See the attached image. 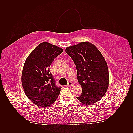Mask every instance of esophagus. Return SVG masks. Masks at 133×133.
Returning a JSON list of instances; mask_svg holds the SVG:
<instances>
[{
	"label": "esophagus",
	"instance_id": "obj_1",
	"mask_svg": "<svg viewBox=\"0 0 133 133\" xmlns=\"http://www.w3.org/2000/svg\"><path fill=\"white\" fill-rule=\"evenodd\" d=\"M67 86L68 87H73V86H74V84L72 83L71 82H69L68 83Z\"/></svg>",
	"mask_w": 133,
	"mask_h": 133
}]
</instances>
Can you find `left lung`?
Wrapping results in <instances>:
<instances>
[{"label": "left lung", "instance_id": "1", "mask_svg": "<svg viewBox=\"0 0 133 133\" xmlns=\"http://www.w3.org/2000/svg\"><path fill=\"white\" fill-rule=\"evenodd\" d=\"M66 53L73 59L77 70L78 81L82 86L79 101L91 105L106 93L109 75L105 59L98 48L89 42L67 47Z\"/></svg>", "mask_w": 133, "mask_h": 133}]
</instances>
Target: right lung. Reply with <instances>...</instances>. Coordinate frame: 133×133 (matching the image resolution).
Returning <instances> with one entry per match:
<instances>
[{
	"label": "right lung",
	"mask_w": 133,
	"mask_h": 133,
	"mask_svg": "<svg viewBox=\"0 0 133 133\" xmlns=\"http://www.w3.org/2000/svg\"><path fill=\"white\" fill-rule=\"evenodd\" d=\"M63 51L61 48L44 42L39 44L25 60L22 74V85L27 97L38 107L50 106L60 94L61 87L55 85L49 66Z\"/></svg>",
	"instance_id": "right-lung-1"
}]
</instances>
